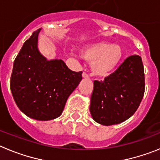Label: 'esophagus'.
Masks as SVG:
<instances>
[{"mask_svg": "<svg viewBox=\"0 0 160 160\" xmlns=\"http://www.w3.org/2000/svg\"><path fill=\"white\" fill-rule=\"evenodd\" d=\"M82 77L84 78H89V75L87 73H85V72L82 73Z\"/></svg>", "mask_w": 160, "mask_h": 160, "instance_id": "esophagus-1", "label": "esophagus"}]
</instances>
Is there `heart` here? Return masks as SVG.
Listing matches in <instances>:
<instances>
[{
    "label": "heart",
    "instance_id": "obj_1",
    "mask_svg": "<svg viewBox=\"0 0 160 160\" xmlns=\"http://www.w3.org/2000/svg\"><path fill=\"white\" fill-rule=\"evenodd\" d=\"M81 56L91 62V71L94 75L105 78L111 74L121 62L123 50L118 44L98 42L82 48Z\"/></svg>",
    "mask_w": 160,
    "mask_h": 160
}]
</instances>
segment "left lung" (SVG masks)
<instances>
[{
	"label": "left lung",
	"mask_w": 160,
	"mask_h": 160,
	"mask_svg": "<svg viewBox=\"0 0 160 160\" xmlns=\"http://www.w3.org/2000/svg\"><path fill=\"white\" fill-rule=\"evenodd\" d=\"M145 90L142 58L130 56L104 81H94L90 111L98 123L111 126L124 122L137 111Z\"/></svg>",
	"instance_id": "8db88e82"
}]
</instances>
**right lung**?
<instances>
[{
  "label": "right lung",
  "mask_w": 160,
  "mask_h": 160,
  "mask_svg": "<svg viewBox=\"0 0 160 160\" xmlns=\"http://www.w3.org/2000/svg\"><path fill=\"white\" fill-rule=\"evenodd\" d=\"M32 32L15 58L10 89L18 108L36 120L54 119L82 79L61 59L47 60L38 49V33Z\"/></svg>",
  "instance_id": "right-lung-1"
}]
</instances>
